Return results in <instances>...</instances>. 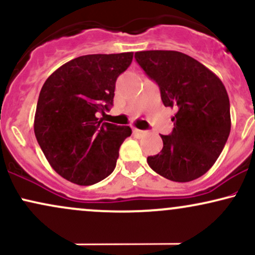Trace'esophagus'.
<instances>
[{
	"label": "esophagus",
	"instance_id": "34e87169",
	"mask_svg": "<svg viewBox=\"0 0 255 255\" xmlns=\"http://www.w3.org/2000/svg\"><path fill=\"white\" fill-rule=\"evenodd\" d=\"M133 131H134V133H135V134H137V135H140V136L145 135V134H146V133H147V131H146V130H141V129H137V128H134V129H133Z\"/></svg>",
	"mask_w": 255,
	"mask_h": 255
}]
</instances>
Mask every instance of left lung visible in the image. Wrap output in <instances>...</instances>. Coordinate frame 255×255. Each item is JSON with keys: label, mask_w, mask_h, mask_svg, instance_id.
<instances>
[{"label": "left lung", "mask_w": 255, "mask_h": 255, "mask_svg": "<svg viewBox=\"0 0 255 255\" xmlns=\"http://www.w3.org/2000/svg\"><path fill=\"white\" fill-rule=\"evenodd\" d=\"M135 60L156 81L165 107L176 110L169 135H160L162 151L147 157L160 176L189 182L215 164L230 133V103L215 73L199 61L172 50L135 52Z\"/></svg>", "instance_id": "left-lung-1"}]
</instances>
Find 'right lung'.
I'll use <instances>...</instances> for the list:
<instances>
[{"mask_svg":"<svg viewBox=\"0 0 255 255\" xmlns=\"http://www.w3.org/2000/svg\"><path fill=\"white\" fill-rule=\"evenodd\" d=\"M133 52L85 55L64 63L46 79L34 115V134L55 171L80 186L104 180L116 166L129 126L103 122L119 75Z\"/></svg>","mask_w":255,"mask_h":255,"instance_id":"1","label":"right lung"}]
</instances>
